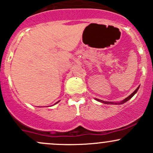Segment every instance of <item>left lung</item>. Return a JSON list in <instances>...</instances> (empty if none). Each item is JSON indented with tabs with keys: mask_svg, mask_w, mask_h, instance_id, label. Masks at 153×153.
Wrapping results in <instances>:
<instances>
[{
	"mask_svg": "<svg viewBox=\"0 0 153 153\" xmlns=\"http://www.w3.org/2000/svg\"><path fill=\"white\" fill-rule=\"evenodd\" d=\"M139 88V86L137 87V89H136L135 91H134L133 92V93L129 95L128 97H126V99H124V100H123V101H121L120 102H117V103H116V102H105V101H103V100H99V99H96V100H97V101H98V102H102V103L107 104V105H122V104L125 103V102H126L127 101H128V100H130L131 98H132V97H134V95L135 94L137 93V91H138Z\"/></svg>",
	"mask_w": 153,
	"mask_h": 153,
	"instance_id": "1",
	"label": "left lung"
}]
</instances>
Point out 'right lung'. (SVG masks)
<instances>
[{"label":"right lung","mask_w":153,"mask_h":153,"mask_svg":"<svg viewBox=\"0 0 153 153\" xmlns=\"http://www.w3.org/2000/svg\"><path fill=\"white\" fill-rule=\"evenodd\" d=\"M58 102H56V103H55V104H57V103H58Z\"/></svg>","instance_id":"obj_1"}]
</instances>
